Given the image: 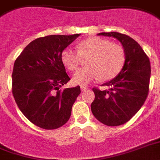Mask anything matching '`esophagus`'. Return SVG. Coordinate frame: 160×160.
I'll list each match as a JSON object with an SVG mask.
<instances>
[{
    "mask_svg": "<svg viewBox=\"0 0 160 160\" xmlns=\"http://www.w3.org/2000/svg\"><path fill=\"white\" fill-rule=\"evenodd\" d=\"M80 89H81V91H82V92H84L85 91H87L88 88H87V87H84V86H82L81 87H80Z\"/></svg>",
    "mask_w": 160,
    "mask_h": 160,
    "instance_id": "esophagus-1",
    "label": "esophagus"
}]
</instances>
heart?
I'll return each instance as SVG.
<instances>
[{"label": "heart", "mask_w": 160, "mask_h": 160, "mask_svg": "<svg viewBox=\"0 0 160 160\" xmlns=\"http://www.w3.org/2000/svg\"><path fill=\"white\" fill-rule=\"evenodd\" d=\"M78 52L67 48L61 52V59L69 70L77 69L82 58H86L87 65L74 73L73 82L75 85L87 86L91 82L100 78L108 81L114 78L122 69L125 55L122 48L112 44L108 39L91 37L77 44Z\"/></svg>", "instance_id": "obj_1"}]
</instances>
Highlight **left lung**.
Here are the masks:
<instances>
[{"label": "left lung", "mask_w": 160, "mask_h": 160, "mask_svg": "<svg viewBox=\"0 0 160 160\" xmlns=\"http://www.w3.org/2000/svg\"><path fill=\"white\" fill-rule=\"evenodd\" d=\"M98 35L118 39L124 48L125 61L119 74L103 84L110 87L108 91L92 89L95 99L91 103V112L105 125L118 126L129 121L147 99L151 63L141 46L128 35L118 32Z\"/></svg>", "instance_id": "left-lung-1"}]
</instances>
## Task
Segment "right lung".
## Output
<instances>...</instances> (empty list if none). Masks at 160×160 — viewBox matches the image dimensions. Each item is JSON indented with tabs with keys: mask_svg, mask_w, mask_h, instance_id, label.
<instances>
[{
	"mask_svg": "<svg viewBox=\"0 0 160 160\" xmlns=\"http://www.w3.org/2000/svg\"><path fill=\"white\" fill-rule=\"evenodd\" d=\"M80 34L47 35L23 49L13 65L12 93L20 111L44 129H58L69 121L80 87L61 86L70 80L61 54Z\"/></svg>",
	"mask_w": 160,
	"mask_h": 160,
	"instance_id": "add662e5",
	"label": "right lung"
}]
</instances>
